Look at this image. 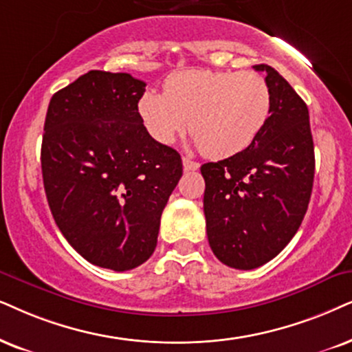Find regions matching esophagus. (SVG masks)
<instances>
[{
  "mask_svg": "<svg viewBox=\"0 0 352 352\" xmlns=\"http://www.w3.org/2000/svg\"><path fill=\"white\" fill-rule=\"evenodd\" d=\"M184 168H185L186 172H190V170H198L199 164L195 162V161H191V159H188V157H184Z\"/></svg>",
  "mask_w": 352,
  "mask_h": 352,
  "instance_id": "34e87169",
  "label": "esophagus"
}]
</instances>
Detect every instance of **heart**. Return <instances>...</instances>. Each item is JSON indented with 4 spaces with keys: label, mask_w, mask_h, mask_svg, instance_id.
Wrapping results in <instances>:
<instances>
[{
    "label": "heart",
    "mask_w": 352,
    "mask_h": 352,
    "mask_svg": "<svg viewBox=\"0 0 352 352\" xmlns=\"http://www.w3.org/2000/svg\"><path fill=\"white\" fill-rule=\"evenodd\" d=\"M271 104V89L261 74L188 69L170 74L164 92H144L138 110L159 143H172L190 124L197 148L212 159H226L260 136Z\"/></svg>",
    "instance_id": "obj_1"
}]
</instances>
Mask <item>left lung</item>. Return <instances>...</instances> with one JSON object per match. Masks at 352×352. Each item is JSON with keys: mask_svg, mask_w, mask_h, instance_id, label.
<instances>
[{"mask_svg": "<svg viewBox=\"0 0 352 352\" xmlns=\"http://www.w3.org/2000/svg\"><path fill=\"white\" fill-rule=\"evenodd\" d=\"M268 123L242 153L201 166L209 247L235 270L268 263L291 242L314 186L315 154L309 109L286 79L268 65Z\"/></svg>", "mask_w": 352, "mask_h": 352, "instance_id": "obj_1", "label": "left lung"}]
</instances>
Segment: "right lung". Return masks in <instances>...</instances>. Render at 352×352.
Here are the masks:
<instances>
[{"mask_svg": "<svg viewBox=\"0 0 352 352\" xmlns=\"http://www.w3.org/2000/svg\"><path fill=\"white\" fill-rule=\"evenodd\" d=\"M144 91L128 73L89 71L53 94L43 126L40 161L53 219L89 263L113 271L153 255L184 170L180 154L143 124Z\"/></svg>", "mask_w": 352, "mask_h": 352, "instance_id": "obj_1", "label": "right lung"}]
</instances>
